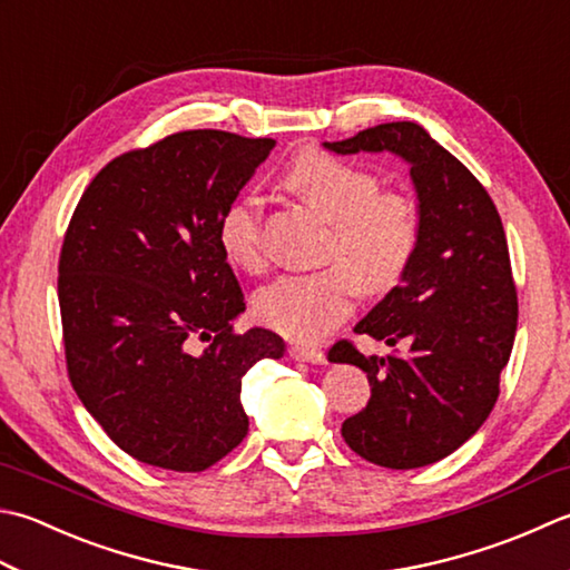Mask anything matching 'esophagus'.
Returning a JSON list of instances; mask_svg holds the SVG:
<instances>
[{
	"label": "esophagus",
	"instance_id": "obj_1",
	"mask_svg": "<svg viewBox=\"0 0 570 570\" xmlns=\"http://www.w3.org/2000/svg\"><path fill=\"white\" fill-rule=\"evenodd\" d=\"M286 353L292 355L294 361H301V363H323V361H326V355H323V351L308 348V345H298V343L288 345Z\"/></svg>",
	"mask_w": 570,
	"mask_h": 570
}]
</instances>
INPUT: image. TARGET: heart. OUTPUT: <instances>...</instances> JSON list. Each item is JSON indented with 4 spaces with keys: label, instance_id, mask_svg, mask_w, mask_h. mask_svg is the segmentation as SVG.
<instances>
[{
    "label": "heart",
    "instance_id": "heart-1",
    "mask_svg": "<svg viewBox=\"0 0 570 570\" xmlns=\"http://www.w3.org/2000/svg\"><path fill=\"white\" fill-rule=\"evenodd\" d=\"M284 185L331 222L323 259L311 274H284L254 298L264 326L294 341H321L351 316L361 288L387 294L403 282L422 242L420 205L397 189H381L375 173L316 148L286 165ZM227 259L247 272L266 262L264 217L254 197H234L217 219Z\"/></svg>",
    "mask_w": 570,
    "mask_h": 570
}]
</instances>
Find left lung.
Here are the masks:
<instances>
[{
  "label": "left lung",
  "instance_id": "1",
  "mask_svg": "<svg viewBox=\"0 0 570 570\" xmlns=\"http://www.w3.org/2000/svg\"><path fill=\"white\" fill-rule=\"evenodd\" d=\"M326 148L405 158L422 212L410 272L355 326L406 351L377 358L348 338L328 351V361L358 365L371 381V400L341 434L387 470L440 462L484 425L514 348L519 296L504 225L484 185L417 122H381Z\"/></svg>",
  "mask_w": 570,
  "mask_h": 570
}]
</instances>
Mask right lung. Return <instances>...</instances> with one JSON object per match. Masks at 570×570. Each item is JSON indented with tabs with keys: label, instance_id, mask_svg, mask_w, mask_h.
I'll return each mask as SVG.
<instances>
[{
	"label": "right lung",
	"instance_id": "add662e5",
	"mask_svg": "<svg viewBox=\"0 0 570 570\" xmlns=\"http://www.w3.org/2000/svg\"><path fill=\"white\" fill-rule=\"evenodd\" d=\"M276 140L173 132L118 155L83 189L59 254L69 381L132 460L205 472L247 438L242 377L282 358L276 333L234 331L242 286L217 219ZM195 337L208 348L195 356Z\"/></svg>",
	"mask_w": 570,
	"mask_h": 570
}]
</instances>
